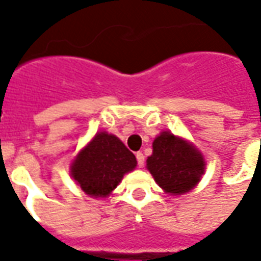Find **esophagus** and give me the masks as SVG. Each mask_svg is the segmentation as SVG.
<instances>
[{
  "mask_svg": "<svg viewBox=\"0 0 261 261\" xmlns=\"http://www.w3.org/2000/svg\"><path fill=\"white\" fill-rule=\"evenodd\" d=\"M136 159H137V165H139V168H143L144 161H145V159H144V154L141 153V152H137V153H136Z\"/></svg>",
  "mask_w": 261,
  "mask_h": 261,
  "instance_id": "1",
  "label": "esophagus"
}]
</instances>
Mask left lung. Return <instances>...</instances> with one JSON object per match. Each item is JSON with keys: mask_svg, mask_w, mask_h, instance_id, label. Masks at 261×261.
Listing matches in <instances>:
<instances>
[{"mask_svg": "<svg viewBox=\"0 0 261 261\" xmlns=\"http://www.w3.org/2000/svg\"><path fill=\"white\" fill-rule=\"evenodd\" d=\"M146 168L165 192L181 195L200 181L205 161L195 146L171 132H163L154 139Z\"/></svg>", "mask_w": 261, "mask_h": 261, "instance_id": "obj_1", "label": "left lung"}]
</instances>
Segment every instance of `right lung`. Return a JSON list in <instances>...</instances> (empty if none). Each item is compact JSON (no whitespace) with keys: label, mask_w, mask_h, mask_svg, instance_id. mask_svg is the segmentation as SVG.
I'll use <instances>...</instances> for the list:
<instances>
[{"label":"right lung","mask_w":261,"mask_h":261,"mask_svg":"<svg viewBox=\"0 0 261 261\" xmlns=\"http://www.w3.org/2000/svg\"><path fill=\"white\" fill-rule=\"evenodd\" d=\"M135 154L113 135L97 133L72 164V176L87 195L105 197L136 168Z\"/></svg>","instance_id":"add662e5"}]
</instances>
